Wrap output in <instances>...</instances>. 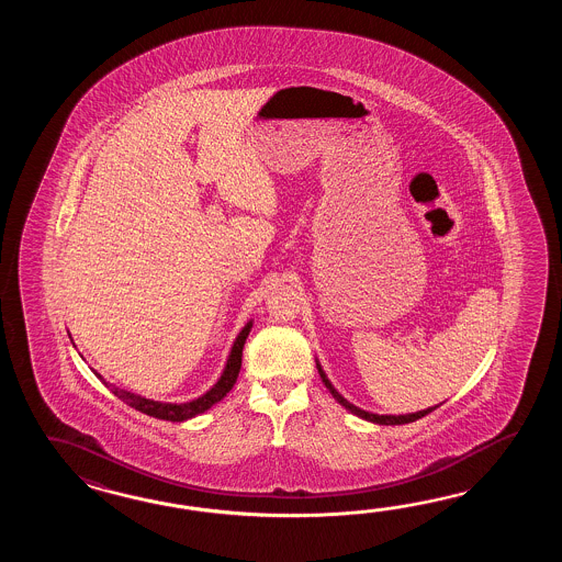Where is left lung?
I'll use <instances>...</instances> for the list:
<instances>
[{
	"mask_svg": "<svg viewBox=\"0 0 562 562\" xmlns=\"http://www.w3.org/2000/svg\"><path fill=\"white\" fill-rule=\"evenodd\" d=\"M315 361H317V359H315ZM317 370H319V375H322L325 387L331 392V395H334L335 400H337L341 406L349 409L353 416L368 419V422H373V424H380V426H402V424H409V422H416V419L428 416L436 407L442 406V404H438V406L426 407V409H419V412H414V414H400V416H380V414H371V412H366V409H361V407L353 406L351 402H347L346 397L335 390L334 383L329 382V378L325 375V371H323L319 361H317Z\"/></svg>",
	"mask_w": 562,
	"mask_h": 562,
	"instance_id": "left-lung-1",
	"label": "left lung"
}]
</instances>
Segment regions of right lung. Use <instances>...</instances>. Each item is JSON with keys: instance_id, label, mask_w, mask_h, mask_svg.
<instances>
[{"instance_id": "obj_1", "label": "right lung", "mask_w": 562, "mask_h": 562, "mask_svg": "<svg viewBox=\"0 0 562 562\" xmlns=\"http://www.w3.org/2000/svg\"><path fill=\"white\" fill-rule=\"evenodd\" d=\"M252 322H247V325L240 329L239 335H237V339H235V344H233L231 351H228L227 363H225V368H223V373H221V378L216 380L215 385H213L211 390H206L203 395L194 397L191 402H184V404L156 402V400L144 397V395L132 394L128 390H122V387H119L116 383L106 382L100 373H95V371L94 373L100 378V380H102V383L106 385L108 390H110L112 394L120 397L124 404H128V406L134 407V409L143 412L146 416L167 419V422H184V419L201 416V414H204L206 409H211V407L215 406L216 402H221V400H223V397L233 390V385H235L237 378H239L243 347H245V341H247V337H249ZM70 339H72V335H70Z\"/></svg>"}]
</instances>
